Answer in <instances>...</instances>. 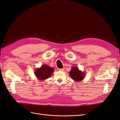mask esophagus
<instances>
[{"instance_id": "1", "label": "esophagus", "mask_w": 120, "mask_h": 120, "mask_svg": "<svg viewBox=\"0 0 120 120\" xmlns=\"http://www.w3.org/2000/svg\"><path fill=\"white\" fill-rule=\"evenodd\" d=\"M64 68H59V71H64Z\"/></svg>"}]
</instances>
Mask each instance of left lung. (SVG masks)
I'll list each match as a JSON object with an SVG mask.
<instances>
[{
	"mask_svg": "<svg viewBox=\"0 0 120 120\" xmlns=\"http://www.w3.org/2000/svg\"><path fill=\"white\" fill-rule=\"evenodd\" d=\"M69 74L72 79L75 81L80 82L85 78V73H83L81 71L79 70L78 68L76 67H72Z\"/></svg>",
	"mask_w": 120,
	"mask_h": 120,
	"instance_id": "left-lung-1",
	"label": "left lung"
}]
</instances>
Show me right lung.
Listing matches in <instances>:
<instances>
[{
  "mask_svg": "<svg viewBox=\"0 0 120 120\" xmlns=\"http://www.w3.org/2000/svg\"><path fill=\"white\" fill-rule=\"evenodd\" d=\"M53 71V68H50L48 65L43 64L41 68L35 70L34 74L39 80H43L48 79L52 74Z\"/></svg>",
  "mask_w": 120,
  "mask_h": 120,
  "instance_id": "obj_1",
  "label": "right lung"
}]
</instances>
